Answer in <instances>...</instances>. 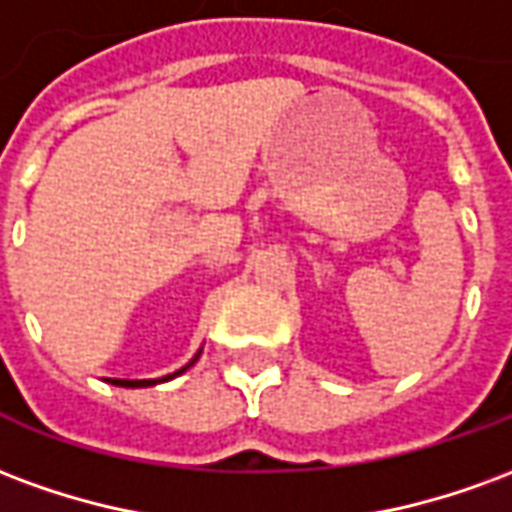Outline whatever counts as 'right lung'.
Instances as JSON below:
<instances>
[{
  "instance_id": "1",
  "label": "right lung",
  "mask_w": 512,
  "mask_h": 512,
  "mask_svg": "<svg viewBox=\"0 0 512 512\" xmlns=\"http://www.w3.org/2000/svg\"><path fill=\"white\" fill-rule=\"evenodd\" d=\"M200 354H202V348L197 351V354H194V359H191L189 365L180 367V370H175V373H169V376H164V378H139V381H134V378H104V381H109V384H115V386H126V389H142V386L164 384V381H169V378H175V376H180V373H186V370H189V367L194 365L197 359H200Z\"/></svg>"
}]
</instances>
